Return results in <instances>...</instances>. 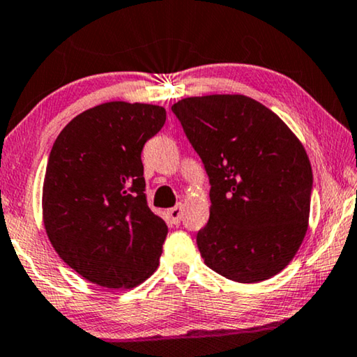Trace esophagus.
<instances>
[{
    "label": "esophagus",
    "mask_w": 357,
    "mask_h": 357,
    "mask_svg": "<svg viewBox=\"0 0 357 357\" xmlns=\"http://www.w3.org/2000/svg\"><path fill=\"white\" fill-rule=\"evenodd\" d=\"M167 214H169V219L172 224H175V225L180 224V222H182V215H183V204L178 203L177 206H174L172 209L167 211Z\"/></svg>",
    "instance_id": "obj_1"
}]
</instances>
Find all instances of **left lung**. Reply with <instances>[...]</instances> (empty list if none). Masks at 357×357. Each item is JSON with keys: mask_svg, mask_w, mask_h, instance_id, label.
I'll use <instances>...</instances> for the list:
<instances>
[{"mask_svg": "<svg viewBox=\"0 0 357 357\" xmlns=\"http://www.w3.org/2000/svg\"><path fill=\"white\" fill-rule=\"evenodd\" d=\"M172 112L209 178V220L196 245L229 280L256 283L285 268L306 235L312 169L280 117L243 95L185 98Z\"/></svg>", "mask_w": 357, "mask_h": 357, "instance_id": "1", "label": "left lung"}]
</instances>
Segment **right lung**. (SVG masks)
<instances>
[{
	"instance_id": "add662e5",
	"label": "right lung",
	"mask_w": 357,
	"mask_h": 357,
	"mask_svg": "<svg viewBox=\"0 0 357 357\" xmlns=\"http://www.w3.org/2000/svg\"><path fill=\"white\" fill-rule=\"evenodd\" d=\"M164 122L161 106L105 102L72 119L51 148L46 234L91 283L132 288L156 271L169 229L148 208L142 151Z\"/></svg>"
}]
</instances>
